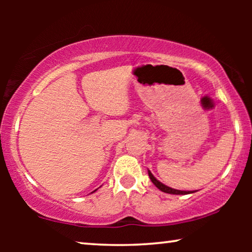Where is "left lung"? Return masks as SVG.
Masks as SVG:
<instances>
[{
  "mask_svg": "<svg viewBox=\"0 0 252 252\" xmlns=\"http://www.w3.org/2000/svg\"><path fill=\"white\" fill-rule=\"evenodd\" d=\"M148 174H149V178H150L151 182H153V184H154L155 186H156V187H157L158 189H159V190L166 192V194H172V195H187V194H192V192H195V190H194V191H191V190H178V189H174V188L168 187V186L161 184V182H160L159 180H157V179L154 177L153 173H151V172H150L149 170H148ZM196 191H197V190H196Z\"/></svg>",
  "mask_w": 252,
  "mask_h": 252,
  "instance_id": "obj_1",
  "label": "left lung"
}]
</instances>
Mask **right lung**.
Returning <instances> with one entry per match:
<instances>
[{
	"label": "right lung",
	"instance_id": "1",
	"mask_svg": "<svg viewBox=\"0 0 252 252\" xmlns=\"http://www.w3.org/2000/svg\"><path fill=\"white\" fill-rule=\"evenodd\" d=\"M96 190H97V189H96ZM96 190H94V191H92V192H95V191H96Z\"/></svg>",
	"mask_w": 252,
	"mask_h": 252
}]
</instances>
